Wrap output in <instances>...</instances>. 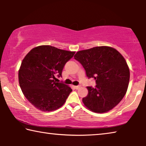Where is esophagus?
Masks as SVG:
<instances>
[{"label":"esophagus","mask_w":146,"mask_h":146,"mask_svg":"<svg viewBox=\"0 0 146 146\" xmlns=\"http://www.w3.org/2000/svg\"><path fill=\"white\" fill-rule=\"evenodd\" d=\"M80 86H75V88L76 89V90H78V89L80 88Z\"/></svg>","instance_id":"obj_1"}]
</instances>
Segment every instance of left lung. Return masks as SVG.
I'll return each mask as SVG.
<instances>
[{
  "label": "left lung",
  "instance_id": "8db88e82",
  "mask_svg": "<svg viewBox=\"0 0 146 146\" xmlns=\"http://www.w3.org/2000/svg\"><path fill=\"white\" fill-rule=\"evenodd\" d=\"M86 71L88 78L95 80V88L87 87L84 104L93 112L103 113L115 107L124 97L130 73L126 61L111 47L98 46L79 51L74 56Z\"/></svg>",
  "mask_w": 146,
  "mask_h": 146
}]
</instances>
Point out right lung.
I'll return each instance as SVG.
<instances>
[{"label": "right lung", "mask_w": 146, "mask_h": 146, "mask_svg": "<svg viewBox=\"0 0 146 146\" xmlns=\"http://www.w3.org/2000/svg\"><path fill=\"white\" fill-rule=\"evenodd\" d=\"M75 53L44 45L32 49L23 59L19 71L20 87L38 110L52 111L65 103L72 90L62 82H56L55 76H62L66 63Z\"/></svg>", "instance_id": "obj_1"}]
</instances>
